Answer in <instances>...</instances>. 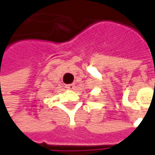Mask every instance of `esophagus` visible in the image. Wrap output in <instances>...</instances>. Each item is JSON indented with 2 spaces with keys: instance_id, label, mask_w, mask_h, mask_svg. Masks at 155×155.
Returning <instances> with one entry per match:
<instances>
[{
  "instance_id": "esophagus-1",
  "label": "esophagus",
  "mask_w": 155,
  "mask_h": 155,
  "mask_svg": "<svg viewBox=\"0 0 155 155\" xmlns=\"http://www.w3.org/2000/svg\"><path fill=\"white\" fill-rule=\"evenodd\" d=\"M66 87L68 89H74V84H68V85H66Z\"/></svg>"
}]
</instances>
